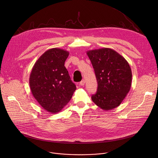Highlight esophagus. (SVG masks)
Here are the masks:
<instances>
[{"mask_svg": "<svg viewBox=\"0 0 158 158\" xmlns=\"http://www.w3.org/2000/svg\"><path fill=\"white\" fill-rule=\"evenodd\" d=\"M79 84L81 85H84V84H85V80H82L80 82H79Z\"/></svg>", "mask_w": 158, "mask_h": 158, "instance_id": "34e87169", "label": "esophagus"}]
</instances>
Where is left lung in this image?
I'll use <instances>...</instances> for the list:
<instances>
[{
	"mask_svg": "<svg viewBox=\"0 0 158 158\" xmlns=\"http://www.w3.org/2000/svg\"><path fill=\"white\" fill-rule=\"evenodd\" d=\"M94 69L98 89L93 101L103 110L119 106L129 93L132 72L127 61L110 48L87 51Z\"/></svg>",
	"mask_w": 158,
	"mask_h": 158,
	"instance_id": "left-lung-1",
	"label": "left lung"
}]
</instances>
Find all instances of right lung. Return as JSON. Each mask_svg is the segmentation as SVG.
<instances>
[{
    "instance_id": "right-lung-1",
    "label": "right lung",
    "mask_w": 158,
    "mask_h": 158,
    "mask_svg": "<svg viewBox=\"0 0 158 158\" xmlns=\"http://www.w3.org/2000/svg\"><path fill=\"white\" fill-rule=\"evenodd\" d=\"M68 51L52 48L45 52L34 65L30 74L32 94L47 111L57 113L71 100L76 86L64 63Z\"/></svg>"
}]
</instances>
